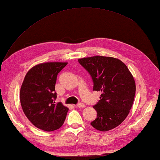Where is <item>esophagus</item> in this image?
I'll list each match as a JSON object with an SVG mask.
<instances>
[{
  "mask_svg": "<svg viewBox=\"0 0 160 160\" xmlns=\"http://www.w3.org/2000/svg\"><path fill=\"white\" fill-rule=\"evenodd\" d=\"M85 107H86L85 104H83V103H81V102L78 103L77 104V107H78V108H84Z\"/></svg>",
  "mask_w": 160,
  "mask_h": 160,
  "instance_id": "obj_1",
  "label": "esophagus"
}]
</instances>
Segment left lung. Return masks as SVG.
Listing matches in <instances>:
<instances>
[{
	"label": "left lung",
	"mask_w": 160,
	"mask_h": 160,
	"mask_svg": "<svg viewBox=\"0 0 160 160\" xmlns=\"http://www.w3.org/2000/svg\"><path fill=\"white\" fill-rule=\"evenodd\" d=\"M78 62L92 78L93 91L102 93L93 106L97 118L91 125L100 131L117 127L133 103L136 89L133 76L124 62L113 57L95 56L80 58Z\"/></svg>",
	"instance_id": "8db88e82"
}]
</instances>
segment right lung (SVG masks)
I'll list each match as a JSON object with an SVG mask.
<instances>
[{"label":"right lung","instance_id":"1","mask_svg":"<svg viewBox=\"0 0 160 160\" xmlns=\"http://www.w3.org/2000/svg\"><path fill=\"white\" fill-rule=\"evenodd\" d=\"M67 62H50L31 68L20 91L22 111L28 120L41 130L52 131L62 127L69 108L61 102L55 104L57 76Z\"/></svg>","mask_w":160,"mask_h":160}]
</instances>
